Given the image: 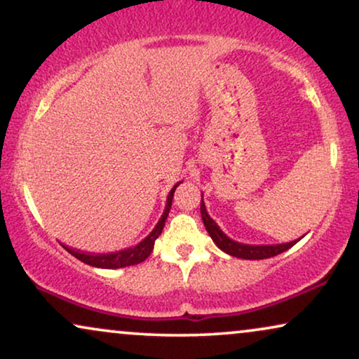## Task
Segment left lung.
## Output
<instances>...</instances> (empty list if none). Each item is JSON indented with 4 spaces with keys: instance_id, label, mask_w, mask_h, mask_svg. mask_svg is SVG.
I'll list each match as a JSON object with an SVG mask.
<instances>
[{
    "instance_id": "obj_1",
    "label": "left lung",
    "mask_w": 359,
    "mask_h": 359,
    "mask_svg": "<svg viewBox=\"0 0 359 359\" xmlns=\"http://www.w3.org/2000/svg\"><path fill=\"white\" fill-rule=\"evenodd\" d=\"M201 217H203V222L205 225V230H208L212 242L217 245V247L225 252L230 257H237L242 259H264L276 257V255L286 252L291 247H294L299 240H292L289 243H278V245H247L235 242V240L229 238L222 230L219 229V225L215 224V220L208 214V209H205L204 199L201 196ZM302 238V237H301Z\"/></svg>"
}]
</instances>
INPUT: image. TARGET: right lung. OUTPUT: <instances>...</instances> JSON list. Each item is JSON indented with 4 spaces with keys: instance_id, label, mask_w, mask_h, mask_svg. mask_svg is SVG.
Returning a JSON list of instances; mask_svg holds the SVG:
<instances>
[{
    "instance_id": "right-lung-1",
    "label": "right lung",
    "mask_w": 359,
    "mask_h": 359,
    "mask_svg": "<svg viewBox=\"0 0 359 359\" xmlns=\"http://www.w3.org/2000/svg\"><path fill=\"white\" fill-rule=\"evenodd\" d=\"M180 183H181V181H180ZM178 184H175L173 188H171L168 198H166L165 210H163V214H161L158 222H156L155 229L151 230V232L147 235V237L142 240L140 243H137L135 247L119 250V252H114V253H101V255L81 253V252H76V250H72L68 247H65V250L68 253H72L73 257L80 259V262L90 264V266H95V268L117 269V268L132 266V264H139L142 262H145V259L150 257L151 250H154L155 240L158 238V235L161 233V230H163V227H165V220H166V217H168V212L171 209V203H173L175 189L178 188Z\"/></svg>"
}]
</instances>
